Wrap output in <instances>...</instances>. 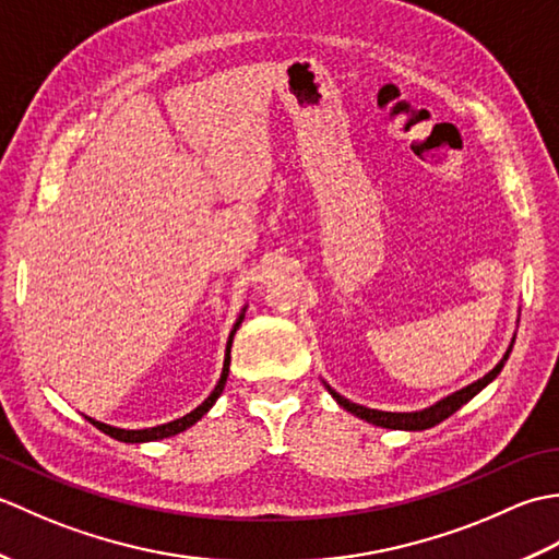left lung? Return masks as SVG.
I'll use <instances>...</instances> for the list:
<instances>
[{"mask_svg":"<svg viewBox=\"0 0 559 559\" xmlns=\"http://www.w3.org/2000/svg\"><path fill=\"white\" fill-rule=\"evenodd\" d=\"M512 348H514V338H512V343H509L504 358H502L500 362H497L488 374L480 377L478 382H473V384H468V386H463V389L454 391V394H449L447 399L437 401V403H432V406H427V408H423V411L391 413V411L367 408V406H360V403L348 401L346 396H341L338 391L331 389L326 382H324V386L329 389V394L336 399V403H338L341 408H346L348 413L358 415L360 420H367V423H372V425H377V427H386V430H406V432L427 430V427H435V425H439L442 420H447L449 415H454V413L463 406V403H468L473 396L480 394V391H483L485 386H488L497 374L502 372V367H504V362H507V358H509V353H512Z\"/></svg>","mask_w":559,"mask_h":559,"instance_id":"8db88e82","label":"left lung"}]
</instances>
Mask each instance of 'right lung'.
Masks as SVG:
<instances>
[{"mask_svg":"<svg viewBox=\"0 0 559 559\" xmlns=\"http://www.w3.org/2000/svg\"><path fill=\"white\" fill-rule=\"evenodd\" d=\"M245 310H247V307H242L240 317H237V322L233 324V331H230V336H228V343H225V358H223V370H221L218 384L213 386V391H211V394L204 399V403H199V406H197L194 411H189L187 415H182V418L170 420V423H165V425L144 427V430H124V427H115V425H108V423L93 420V418H88V415H86V420H88L91 425H96L100 432H105V435H110L112 439H117V442H129V444L156 442V439H165V437H173V435H180V432H185L187 427H192L197 420L204 418V415L213 408V403H216V401H218V396L223 394L225 382H228V372H230V348H233V336H235V331L240 329V324H242Z\"/></svg>","mask_w":559,"mask_h":559,"instance_id":"obj_1","label":"right lung"}]
</instances>
